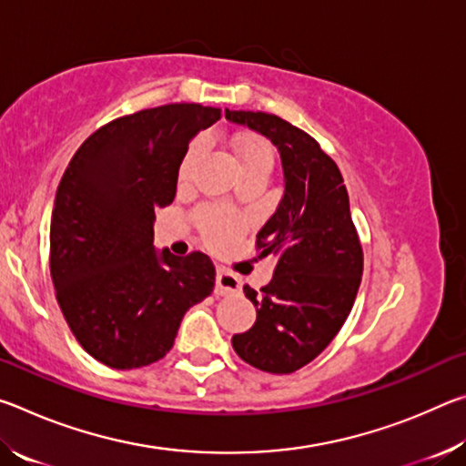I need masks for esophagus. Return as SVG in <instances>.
Segmentation results:
<instances>
[{
    "instance_id": "obj_1",
    "label": "esophagus",
    "mask_w": 466,
    "mask_h": 466,
    "mask_svg": "<svg viewBox=\"0 0 466 466\" xmlns=\"http://www.w3.org/2000/svg\"><path fill=\"white\" fill-rule=\"evenodd\" d=\"M242 281L238 275H234L226 269H218V278H216V294L218 296H230V294H238Z\"/></svg>"
}]
</instances>
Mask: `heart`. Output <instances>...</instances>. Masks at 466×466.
Listing matches in <instances>:
<instances>
[{
  "instance_id": "obj_1",
  "label": "heart",
  "mask_w": 466,
  "mask_h": 466,
  "mask_svg": "<svg viewBox=\"0 0 466 466\" xmlns=\"http://www.w3.org/2000/svg\"><path fill=\"white\" fill-rule=\"evenodd\" d=\"M201 154H203V146L199 141L187 149L178 167V187H187L191 183L193 172L201 160ZM234 160H236V167H238L240 177H247V175L269 177V172L273 170L275 152L267 139L255 137V136H242L234 139ZM195 222L199 226L203 238L209 244H214V247H222V244L234 240L242 228L238 218L228 214V211L219 208H201L195 214Z\"/></svg>"
}]
</instances>
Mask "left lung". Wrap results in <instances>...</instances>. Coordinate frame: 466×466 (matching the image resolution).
<instances>
[{"label":"left lung","instance_id":"obj_1","mask_svg":"<svg viewBox=\"0 0 466 466\" xmlns=\"http://www.w3.org/2000/svg\"><path fill=\"white\" fill-rule=\"evenodd\" d=\"M226 119L269 139L283 168L278 209L257 234L258 257H278V267L261 294L244 286L257 320L232 337V347L263 372L289 374L317 358L343 327L364 255L341 172L309 133L252 110H226Z\"/></svg>","mask_w":466,"mask_h":466}]
</instances>
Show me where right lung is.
Here are the masks:
<instances>
[{"label":"right lung","mask_w":466,"mask_h":466,"mask_svg":"<svg viewBox=\"0 0 466 466\" xmlns=\"http://www.w3.org/2000/svg\"><path fill=\"white\" fill-rule=\"evenodd\" d=\"M222 110L167 105L105 125L63 175L51 214V278L77 341L100 364L162 360L185 312L214 291L203 252L156 250V209L175 201L178 167Z\"/></svg>","instance_id":"obj_1"}]
</instances>
